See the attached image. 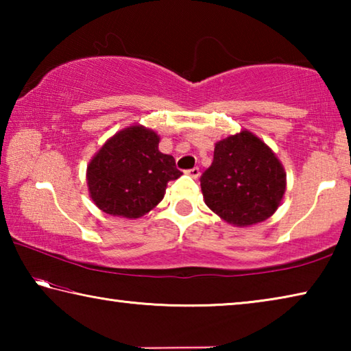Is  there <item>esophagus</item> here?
I'll return each instance as SVG.
<instances>
[{"label":"esophagus","mask_w":351,"mask_h":351,"mask_svg":"<svg viewBox=\"0 0 351 351\" xmlns=\"http://www.w3.org/2000/svg\"><path fill=\"white\" fill-rule=\"evenodd\" d=\"M187 175H190L192 178H195V180H198V178H199V169H198V167L190 169V170H187Z\"/></svg>","instance_id":"esophagus-1"}]
</instances>
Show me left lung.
Instances as JSON below:
<instances>
[{"label": "left lung", "mask_w": 351, "mask_h": 351, "mask_svg": "<svg viewBox=\"0 0 351 351\" xmlns=\"http://www.w3.org/2000/svg\"><path fill=\"white\" fill-rule=\"evenodd\" d=\"M199 181L207 207L234 226L265 221L287 189L280 161L246 130L217 142L213 162Z\"/></svg>", "instance_id": "8db88e82"}]
</instances>
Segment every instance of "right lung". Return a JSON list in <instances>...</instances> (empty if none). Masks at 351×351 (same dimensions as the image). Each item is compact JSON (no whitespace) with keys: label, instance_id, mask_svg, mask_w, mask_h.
Here are the masks:
<instances>
[{"label":"right lung","instance_id":"1","mask_svg":"<svg viewBox=\"0 0 351 351\" xmlns=\"http://www.w3.org/2000/svg\"><path fill=\"white\" fill-rule=\"evenodd\" d=\"M153 130L133 125L112 136L88 165L90 195L100 210L139 218L164 198L169 181L182 173L170 154L158 150Z\"/></svg>","mask_w":351,"mask_h":351}]
</instances>
